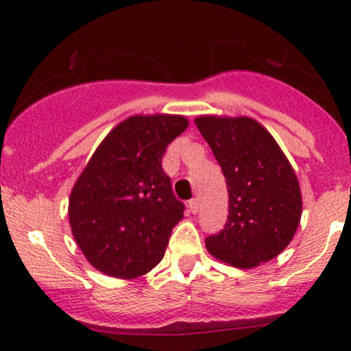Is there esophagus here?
Wrapping results in <instances>:
<instances>
[{"instance_id": "1", "label": "esophagus", "mask_w": 351, "mask_h": 351, "mask_svg": "<svg viewBox=\"0 0 351 351\" xmlns=\"http://www.w3.org/2000/svg\"><path fill=\"white\" fill-rule=\"evenodd\" d=\"M189 210L192 212V214H197V212H198V200H197V198H192V200L189 202Z\"/></svg>"}]
</instances>
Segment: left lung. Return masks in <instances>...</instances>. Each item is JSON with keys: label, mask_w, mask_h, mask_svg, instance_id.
<instances>
[{"label": "left lung", "mask_w": 351, "mask_h": 351, "mask_svg": "<svg viewBox=\"0 0 351 351\" xmlns=\"http://www.w3.org/2000/svg\"><path fill=\"white\" fill-rule=\"evenodd\" d=\"M195 125L226 176L229 215L205 239L208 253L238 268L274 260L289 246L302 214L299 182L277 141L250 117L202 115Z\"/></svg>", "instance_id": "1"}]
</instances>
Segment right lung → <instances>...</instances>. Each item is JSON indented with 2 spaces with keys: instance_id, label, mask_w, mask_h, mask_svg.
Masks as SVG:
<instances>
[{
  "instance_id": "add662e5",
  "label": "right lung",
  "mask_w": 351,
  "mask_h": 351,
  "mask_svg": "<svg viewBox=\"0 0 351 351\" xmlns=\"http://www.w3.org/2000/svg\"><path fill=\"white\" fill-rule=\"evenodd\" d=\"M189 127L182 115H134L101 141L69 197V224L101 274L136 278L165 256L185 205L173 195L162 156Z\"/></svg>"
}]
</instances>
